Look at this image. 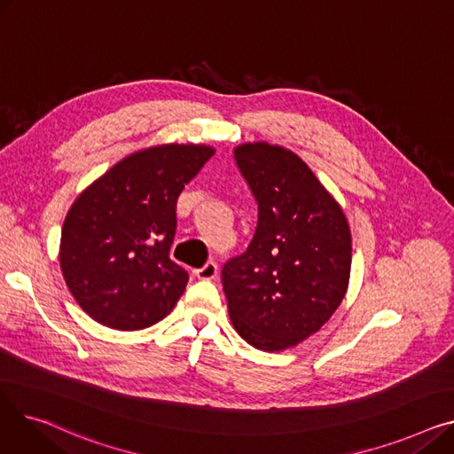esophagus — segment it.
Wrapping results in <instances>:
<instances>
[{
	"mask_svg": "<svg viewBox=\"0 0 454 454\" xmlns=\"http://www.w3.org/2000/svg\"><path fill=\"white\" fill-rule=\"evenodd\" d=\"M217 270H219L217 263H215V261H207V263L202 269H199L195 274L199 279H213L217 276Z\"/></svg>",
	"mask_w": 454,
	"mask_h": 454,
	"instance_id": "obj_1",
	"label": "esophagus"
}]
</instances>
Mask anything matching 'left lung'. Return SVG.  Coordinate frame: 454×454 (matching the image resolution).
Listing matches in <instances>:
<instances>
[{"instance_id":"1","label":"left lung","mask_w":454,"mask_h":454,"mask_svg":"<svg viewBox=\"0 0 454 454\" xmlns=\"http://www.w3.org/2000/svg\"><path fill=\"white\" fill-rule=\"evenodd\" d=\"M257 202V226L221 278L231 324L257 349L311 337L337 311L349 279L351 233L340 206L294 153L247 143L233 151Z\"/></svg>"}]
</instances>
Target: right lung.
<instances>
[{"label": "right lung", "instance_id": "add662e5", "mask_svg": "<svg viewBox=\"0 0 454 454\" xmlns=\"http://www.w3.org/2000/svg\"><path fill=\"white\" fill-rule=\"evenodd\" d=\"M213 153L176 143L134 153L71 206L60 267L71 294L93 320L136 331L173 311L189 279L169 257L176 200Z\"/></svg>", "mask_w": 454, "mask_h": 454}]
</instances>
